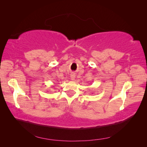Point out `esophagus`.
Returning <instances> with one entry per match:
<instances>
[{
	"mask_svg": "<svg viewBox=\"0 0 147 147\" xmlns=\"http://www.w3.org/2000/svg\"><path fill=\"white\" fill-rule=\"evenodd\" d=\"M75 78H76L75 74L73 73V74H72L71 75V79L72 81H74V80H75Z\"/></svg>",
	"mask_w": 147,
	"mask_h": 147,
	"instance_id": "obj_1",
	"label": "esophagus"
}]
</instances>
